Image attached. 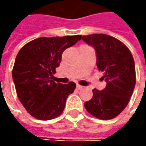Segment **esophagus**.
<instances>
[{
  "instance_id": "obj_1",
  "label": "esophagus",
  "mask_w": 146,
  "mask_h": 146,
  "mask_svg": "<svg viewBox=\"0 0 146 146\" xmlns=\"http://www.w3.org/2000/svg\"><path fill=\"white\" fill-rule=\"evenodd\" d=\"M83 86H81V85H80V84H77V85H76V88H77V89H78V90H80V89H82V88H83Z\"/></svg>"
}]
</instances>
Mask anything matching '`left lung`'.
Masks as SVG:
<instances>
[{
	"label": "left lung",
	"instance_id": "1",
	"mask_svg": "<svg viewBox=\"0 0 146 146\" xmlns=\"http://www.w3.org/2000/svg\"><path fill=\"white\" fill-rule=\"evenodd\" d=\"M97 52V66L106 82L103 90L93 89V98L84 103L88 112L102 120L115 118L125 109L135 84V62L129 48L118 39L106 34L83 36Z\"/></svg>",
	"mask_w": 146,
	"mask_h": 146
}]
</instances>
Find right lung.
<instances>
[{"instance_id": "add662e5", "label": "right lung", "mask_w": 146, "mask_h": 146, "mask_svg": "<svg viewBox=\"0 0 146 146\" xmlns=\"http://www.w3.org/2000/svg\"><path fill=\"white\" fill-rule=\"evenodd\" d=\"M81 35L40 37L26 44L18 53L12 76L17 96L26 110L40 120L58 117L66 100L76 84L55 83L52 80L66 48L81 40Z\"/></svg>"}]
</instances>
